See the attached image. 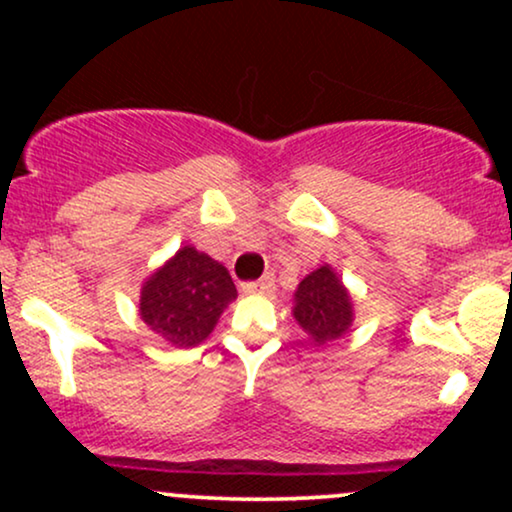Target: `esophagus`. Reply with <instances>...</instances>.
Wrapping results in <instances>:
<instances>
[{"instance_id": "esophagus-1", "label": "esophagus", "mask_w": 512, "mask_h": 512, "mask_svg": "<svg viewBox=\"0 0 512 512\" xmlns=\"http://www.w3.org/2000/svg\"><path fill=\"white\" fill-rule=\"evenodd\" d=\"M243 289L248 291V293H269V291H274V274H264L262 279L245 284Z\"/></svg>"}]
</instances>
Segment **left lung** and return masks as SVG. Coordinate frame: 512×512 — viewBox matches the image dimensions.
<instances>
[{
	"instance_id": "1",
	"label": "left lung",
	"mask_w": 512,
	"mask_h": 512,
	"mask_svg": "<svg viewBox=\"0 0 512 512\" xmlns=\"http://www.w3.org/2000/svg\"><path fill=\"white\" fill-rule=\"evenodd\" d=\"M293 317L317 346L334 342L351 330L354 301L330 264L310 272L298 284L293 293Z\"/></svg>"
}]
</instances>
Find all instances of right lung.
<instances>
[{"label":"right lung","mask_w":512,"mask_h":512,"mask_svg":"<svg viewBox=\"0 0 512 512\" xmlns=\"http://www.w3.org/2000/svg\"><path fill=\"white\" fill-rule=\"evenodd\" d=\"M238 291L231 274L207 252L185 245L142 286L139 315L175 349L199 346Z\"/></svg>","instance_id":"1"}]
</instances>
